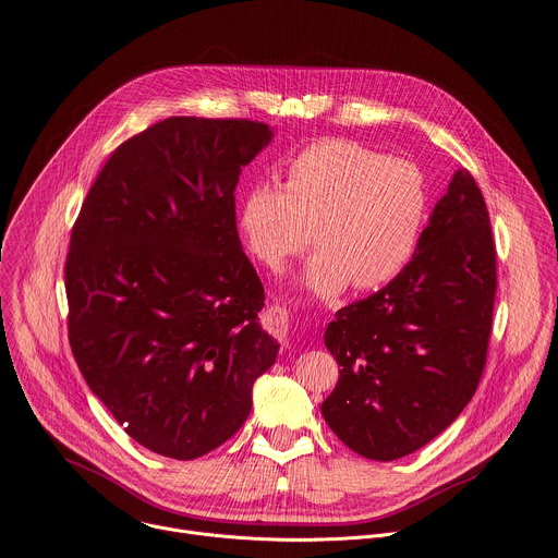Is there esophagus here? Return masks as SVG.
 I'll list each match as a JSON object with an SVG mask.
<instances>
[{
	"label": "esophagus",
	"instance_id": "34e87169",
	"mask_svg": "<svg viewBox=\"0 0 558 558\" xmlns=\"http://www.w3.org/2000/svg\"><path fill=\"white\" fill-rule=\"evenodd\" d=\"M268 328L277 337H286L288 330H290V313L286 308H272L268 313Z\"/></svg>",
	"mask_w": 558,
	"mask_h": 558
}]
</instances>
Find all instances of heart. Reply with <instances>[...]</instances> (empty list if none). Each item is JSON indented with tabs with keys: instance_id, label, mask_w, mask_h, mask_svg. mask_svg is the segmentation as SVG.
<instances>
[{
	"instance_id": "heart-1",
	"label": "heart",
	"mask_w": 558,
	"mask_h": 558,
	"mask_svg": "<svg viewBox=\"0 0 558 558\" xmlns=\"http://www.w3.org/2000/svg\"><path fill=\"white\" fill-rule=\"evenodd\" d=\"M428 219L422 171L353 141H319L294 154L277 183L250 185L236 228L256 262L277 268L313 241L296 286L328 299L351 283L375 290L411 264Z\"/></svg>"
}]
</instances>
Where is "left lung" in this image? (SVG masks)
<instances>
[{
	"mask_svg": "<svg viewBox=\"0 0 558 558\" xmlns=\"http://www.w3.org/2000/svg\"><path fill=\"white\" fill-rule=\"evenodd\" d=\"M496 250L485 198L458 169L398 279L335 313L324 344L339 379L322 415L371 460L440 436L474 398L492 332Z\"/></svg>",
	"mask_w": 558,
	"mask_h": 558,
	"instance_id": "8db88e82",
	"label": "left lung"
}]
</instances>
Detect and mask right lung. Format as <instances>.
Returning <instances> with one entry per match:
<instances>
[{
  "label": "right lung",
  "mask_w": 558,
  "mask_h": 558,
  "mask_svg": "<svg viewBox=\"0 0 558 558\" xmlns=\"http://www.w3.org/2000/svg\"><path fill=\"white\" fill-rule=\"evenodd\" d=\"M275 132L174 116L122 143L66 256L69 341L92 393L138 445L194 460L232 438L279 344L236 232L241 167Z\"/></svg>",
  "instance_id": "add662e5"
}]
</instances>
